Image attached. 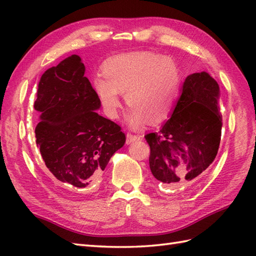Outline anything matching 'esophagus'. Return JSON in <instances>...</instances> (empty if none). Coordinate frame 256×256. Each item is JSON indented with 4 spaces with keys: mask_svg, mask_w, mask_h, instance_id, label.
<instances>
[{
    "mask_svg": "<svg viewBox=\"0 0 256 256\" xmlns=\"http://www.w3.org/2000/svg\"><path fill=\"white\" fill-rule=\"evenodd\" d=\"M142 138V135H134V134L128 133V135H126V144H130V142L140 140Z\"/></svg>",
    "mask_w": 256,
    "mask_h": 256,
    "instance_id": "34e87169",
    "label": "esophagus"
}]
</instances>
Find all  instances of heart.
<instances>
[{
	"label": "heart",
	"mask_w": 256,
	"mask_h": 256,
	"mask_svg": "<svg viewBox=\"0 0 256 256\" xmlns=\"http://www.w3.org/2000/svg\"><path fill=\"white\" fill-rule=\"evenodd\" d=\"M102 72L104 76L94 77L92 86L109 118L118 116L121 92L130 104L126 121L132 128L162 122L174 110L182 82L174 58L150 51L130 52L111 58Z\"/></svg>",
	"instance_id": "b5f03b06"
}]
</instances>
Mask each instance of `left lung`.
I'll use <instances>...</instances> for the list:
<instances>
[{"mask_svg": "<svg viewBox=\"0 0 256 256\" xmlns=\"http://www.w3.org/2000/svg\"><path fill=\"white\" fill-rule=\"evenodd\" d=\"M219 97V86L208 73L188 75L169 120L145 135L150 171L164 186L194 182L214 162L222 128Z\"/></svg>", "mask_w": 256, "mask_h": 256, "instance_id": "left-lung-1", "label": "left lung"}]
</instances>
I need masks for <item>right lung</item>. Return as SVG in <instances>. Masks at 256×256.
<instances>
[{
	"instance_id": "right-lung-1",
	"label": "right lung",
	"mask_w": 256,
	"mask_h": 256,
	"mask_svg": "<svg viewBox=\"0 0 256 256\" xmlns=\"http://www.w3.org/2000/svg\"><path fill=\"white\" fill-rule=\"evenodd\" d=\"M84 74L76 54L46 70L34 104L40 114L36 142L52 181L65 193L96 188L126 142L121 126L98 114L101 104Z\"/></svg>"
}]
</instances>
